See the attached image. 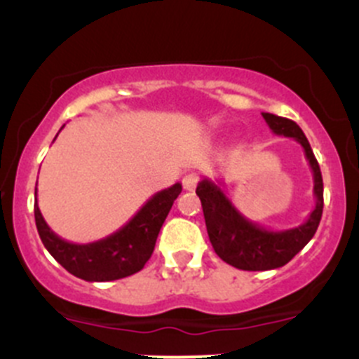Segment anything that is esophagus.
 <instances>
[{
    "instance_id": "34e87169",
    "label": "esophagus",
    "mask_w": 359,
    "mask_h": 359,
    "mask_svg": "<svg viewBox=\"0 0 359 359\" xmlns=\"http://www.w3.org/2000/svg\"><path fill=\"white\" fill-rule=\"evenodd\" d=\"M182 186L186 191H194L198 186V175L196 173H187L182 179Z\"/></svg>"
}]
</instances>
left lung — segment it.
I'll list each match as a JSON object with an SVG mask.
<instances>
[{"label":"left lung","instance_id":"1","mask_svg":"<svg viewBox=\"0 0 359 359\" xmlns=\"http://www.w3.org/2000/svg\"><path fill=\"white\" fill-rule=\"evenodd\" d=\"M264 119L273 133L297 140L302 146L313 170V194L316 206L299 227L285 231H271L248 220L240 210L231 203L217 184L210 179H203L196 187L200 196L206 231L217 255L229 266L243 271H269L288 264L300 252L320 226L323 213V179L321 170L314 158L313 149L306 135L295 121L281 116L262 112Z\"/></svg>","mask_w":359,"mask_h":359}]
</instances>
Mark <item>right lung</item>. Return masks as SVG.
I'll use <instances>...</instances> for the list:
<instances>
[{
    "instance_id": "1",
    "label": "right lung",
    "mask_w": 359,
    "mask_h": 359,
    "mask_svg": "<svg viewBox=\"0 0 359 359\" xmlns=\"http://www.w3.org/2000/svg\"><path fill=\"white\" fill-rule=\"evenodd\" d=\"M182 191V184H173L146 201V205L116 233L86 245L71 243L57 236L34 203V219L39 238L50 255L76 278L85 281H114L135 274L153 255L159 229ZM36 196V189H34Z\"/></svg>"
}]
</instances>
